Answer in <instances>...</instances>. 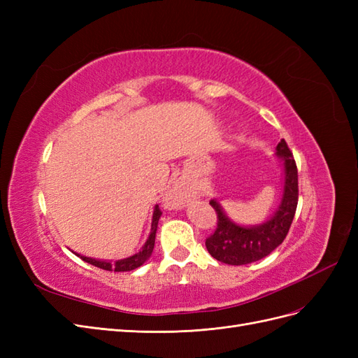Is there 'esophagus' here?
<instances>
[{
	"label": "esophagus",
	"mask_w": 358,
	"mask_h": 358,
	"mask_svg": "<svg viewBox=\"0 0 358 358\" xmlns=\"http://www.w3.org/2000/svg\"><path fill=\"white\" fill-rule=\"evenodd\" d=\"M185 197H187L185 196V191H183L180 187L171 188L167 192V196L164 199L166 208H169V209H178V208H180V206L183 204V201H185Z\"/></svg>",
	"instance_id": "1"
}]
</instances>
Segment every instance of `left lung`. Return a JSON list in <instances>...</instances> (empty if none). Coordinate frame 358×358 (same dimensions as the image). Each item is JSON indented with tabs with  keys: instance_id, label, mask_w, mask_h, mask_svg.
<instances>
[{
	"instance_id": "obj_1",
	"label": "left lung",
	"mask_w": 358,
	"mask_h": 358,
	"mask_svg": "<svg viewBox=\"0 0 358 358\" xmlns=\"http://www.w3.org/2000/svg\"><path fill=\"white\" fill-rule=\"evenodd\" d=\"M276 157L282 162V199L276 212L263 224L249 227L236 224L225 215L218 200H210V206L218 215V225L215 233L206 239V248L218 262L231 266L258 262L275 251L287 237L297 209L299 182L294 157L284 138L276 146Z\"/></svg>"
}]
</instances>
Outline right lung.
<instances>
[{
  "instance_id": "obj_1",
  "label": "right lung",
  "mask_w": 358,
  "mask_h": 358,
  "mask_svg": "<svg viewBox=\"0 0 358 358\" xmlns=\"http://www.w3.org/2000/svg\"><path fill=\"white\" fill-rule=\"evenodd\" d=\"M162 215V212L159 210L158 204L154 208V213H152V224H150V233L148 241L145 242V245L142 246L138 252H136L131 257H127L122 259H116V262H107V259H96V258H91V257H85L80 254H76L78 257H80L83 262L90 263L95 267H100L103 270H109V272H129V270H134L137 267H140L142 264H145L146 259L150 257L154 251L155 246V236H157V229H158V221L159 216Z\"/></svg>"
}]
</instances>
